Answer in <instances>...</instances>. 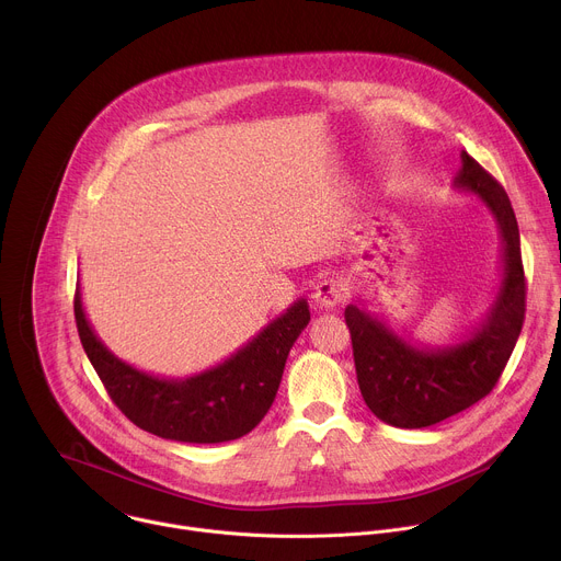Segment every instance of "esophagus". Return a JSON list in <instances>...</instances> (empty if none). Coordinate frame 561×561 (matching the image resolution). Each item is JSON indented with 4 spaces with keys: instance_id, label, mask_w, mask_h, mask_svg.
Instances as JSON below:
<instances>
[{
    "instance_id": "esophagus-1",
    "label": "esophagus",
    "mask_w": 561,
    "mask_h": 561,
    "mask_svg": "<svg viewBox=\"0 0 561 561\" xmlns=\"http://www.w3.org/2000/svg\"><path fill=\"white\" fill-rule=\"evenodd\" d=\"M312 299L319 308H335L346 299V286L342 284V279L327 277L322 282H317Z\"/></svg>"
}]
</instances>
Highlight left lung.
<instances>
[{"mask_svg":"<svg viewBox=\"0 0 561 561\" xmlns=\"http://www.w3.org/2000/svg\"><path fill=\"white\" fill-rule=\"evenodd\" d=\"M455 186L482 199L502 232L504 277L482 327L455 346L420 348L355 304L344 310L364 402L397 428L433 426L484 399L500 381L524 327L526 277L511 199L466 150Z\"/></svg>","mask_w":561,"mask_h":561,"instance_id":"1","label":"left lung"}]
</instances>
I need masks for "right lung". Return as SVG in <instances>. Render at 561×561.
<instances>
[{
	"mask_svg": "<svg viewBox=\"0 0 561 561\" xmlns=\"http://www.w3.org/2000/svg\"><path fill=\"white\" fill-rule=\"evenodd\" d=\"M72 304L79 340L117 409L141 431L188 444H219L251 433L273 407L286 357L310 322L308 304L299 299L219 366L164 379L128 366L98 340L79 286Z\"/></svg>",
	"mask_w": 561,
	"mask_h": 561,
	"instance_id": "obj_1",
	"label": "right lung"
}]
</instances>
